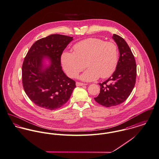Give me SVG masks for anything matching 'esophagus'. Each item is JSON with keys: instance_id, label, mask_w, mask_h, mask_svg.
<instances>
[{"instance_id": "34e87169", "label": "esophagus", "mask_w": 159, "mask_h": 159, "mask_svg": "<svg viewBox=\"0 0 159 159\" xmlns=\"http://www.w3.org/2000/svg\"><path fill=\"white\" fill-rule=\"evenodd\" d=\"M86 84L84 83H80V82H76V86H85Z\"/></svg>"}]
</instances>
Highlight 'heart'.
Returning <instances> with one entry per match:
<instances>
[{
    "mask_svg": "<svg viewBox=\"0 0 159 159\" xmlns=\"http://www.w3.org/2000/svg\"><path fill=\"white\" fill-rule=\"evenodd\" d=\"M73 49L75 53L66 52L61 56L63 69L69 76L75 77L84 69L85 63L88 69L79 76L84 81H94L100 76L106 78L115 71L118 60L115 43L89 38L76 43Z\"/></svg>",
    "mask_w": 159,
    "mask_h": 159,
    "instance_id": "1",
    "label": "heart"
}]
</instances>
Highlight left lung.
<instances>
[{"instance_id":"1","label":"left lung","mask_w":159,"mask_h":159,"mask_svg":"<svg viewBox=\"0 0 159 159\" xmlns=\"http://www.w3.org/2000/svg\"><path fill=\"white\" fill-rule=\"evenodd\" d=\"M112 39L120 52L116 71L106 81L99 83L100 92L94 98L96 102L105 107L114 106L126 101L134 87L137 75L135 60L129 45L116 34Z\"/></svg>"}]
</instances>
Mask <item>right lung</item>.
<instances>
[{
	"label": "right lung",
	"instance_id": "right-lung-1",
	"mask_svg": "<svg viewBox=\"0 0 159 159\" xmlns=\"http://www.w3.org/2000/svg\"><path fill=\"white\" fill-rule=\"evenodd\" d=\"M73 39L65 35L51 34L36 41L30 48L22 64V84L36 105L53 111L70 98L75 81L62 70L61 57Z\"/></svg>",
	"mask_w": 159,
	"mask_h": 159
}]
</instances>
